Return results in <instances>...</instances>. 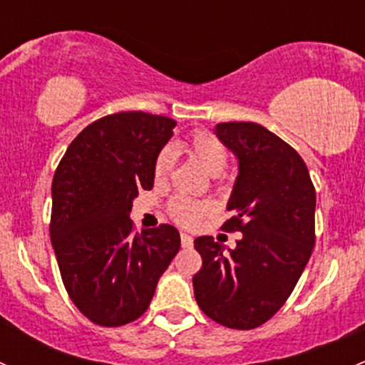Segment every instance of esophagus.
Here are the masks:
<instances>
[{
    "instance_id": "1",
    "label": "esophagus",
    "mask_w": 365,
    "mask_h": 365,
    "mask_svg": "<svg viewBox=\"0 0 365 365\" xmlns=\"http://www.w3.org/2000/svg\"><path fill=\"white\" fill-rule=\"evenodd\" d=\"M180 240H182V247L183 249H190V247H192V244H194V238L190 237V235H187V233L180 235Z\"/></svg>"
}]
</instances>
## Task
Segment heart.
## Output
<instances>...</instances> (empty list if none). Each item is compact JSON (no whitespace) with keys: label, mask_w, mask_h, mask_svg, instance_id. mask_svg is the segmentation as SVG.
Listing matches in <instances>:
<instances>
[{"label":"heart","mask_w":365,"mask_h":365,"mask_svg":"<svg viewBox=\"0 0 365 365\" xmlns=\"http://www.w3.org/2000/svg\"><path fill=\"white\" fill-rule=\"evenodd\" d=\"M180 150H183L194 160L200 162L210 175H219L227 164L226 146L222 145V141L217 135L210 134V132H194L185 141H182ZM173 162H175V157H173L171 150H160L155 162H153V178H155L157 183H164L169 178ZM210 210H212V203H208V201L190 200V197L185 196H176L169 203V213L182 226H194Z\"/></svg>","instance_id":"1"}]
</instances>
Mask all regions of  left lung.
Here are the masks:
<instances>
[{
	"label": "left lung",
	"instance_id": "8db88e82",
	"mask_svg": "<svg viewBox=\"0 0 365 365\" xmlns=\"http://www.w3.org/2000/svg\"><path fill=\"white\" fill-rule=\"evenodd\" d=\"M215 135L238 159L222 230L244 237L227 251L212 237L194 240L203 257L194 297L213 322L251 330L284 305L311 257L316 190L302 157L263 125L227 121Z\"/></svg>",
	"mask_w": 365,
	"mask_h": 365
}]
</instances>
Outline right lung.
Wrapping results in <instances>:
<instances>
[{
	"mask_svg": "<svg viewBox=\"0 0 365 365\" xmlns=\"http://www.w3.org/2000/svg\"><path fill=\"white\" fill-rule=\"evenodd\" d=\"M175 127L143 111L109 114L70 143L54 173L51 242L68 297L95 325L138 319L178 252L176 227L134 233L128 217Z\"/></svg>",
	"mask_w": 365,
	"mask_h": 365,
	"instance_id": "add662e5",
	"label": "right lung"
}]
</instances>
